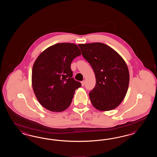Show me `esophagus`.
<instances>
[{
  "label": "esophagus",
  "instance_id": "esophagus-1",
  "mask_svg": "<svg viewBox=\"0 0 157 157\" xmlns=\"http://www.w3.org/2000/svg\"><path fill=\"white\" fill-rule=\"evenodd\" d=\"M81 84H82V86H84L85 84V81H82V82H81Z\"/></svg>",
  "mask_w": 157,
  "mask_h": 157
}]
</instances>
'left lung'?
I'll return each instance as SVG.
<instances>
[{
  "mask_svg": "<svg viewBox=\"0 0 157 157\" xmlns=\"http://www.w3.org/2000/svg\"><path fill=\"white\" fill-rule=\"evenodd\" d=\"M83 57L94 72L96 84L89 93L97 109H114L123 101L128 88V68L123 59L103 43L79 44Z\"/></svg>",
  "mask_w": 157,
  "mask_h": 157,
  "instance_id": "obj_1",
  "label": "left lung"
}]
</instances>
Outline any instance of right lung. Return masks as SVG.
I'll use <instances>...</instances> for the list:
<instances>
[{
	"label": "right lung",
	"instance_id": "add662e5",
	"mask_svg": "<svg viewBox=\"0 0 157 157\" xmlns=\"http://www.w3.org/2000/svg\"><path fill=\"white\" fill-rule=\"evenodd\" d=\"M81 55L72 43H59L41 53L34 63L32 87L38 102L52 112H62L71 103L81 83L72 77L71 64Z\"/></svg>",
	"mask_w": 157,
	"mask_h": 157
}]
</instances>
